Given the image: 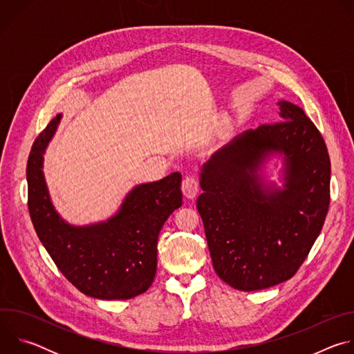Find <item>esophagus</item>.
Instances as JSON below:
<instances>
[{
  "label": "esophagus",
  "instance_id": "1",
  "mask_svg": "<svg viewBox=\"0 0 354 354\" xmlns=\"http://www.w3.org/2000/svg\"><path fill=\"white\" fill-rule=\"evenodd\" d=\"M182 192L185 197L187 198H194L196 194L198 193V182L194 176H186L182 182Z\"/></svg>",
  "mask_w": 354,
  "mask_h": 354
}]
</instances>
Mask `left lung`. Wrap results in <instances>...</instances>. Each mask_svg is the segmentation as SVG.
<instances>
[{"mask_svg": "<svg viewBox=\"0 0 354 354\" xmlns=\"http://www.w3.org/2000/svg\"><path fill=\"white\" fill-rule=\"evenodd\" d=\"M273 124L234 137L200 168L197 210L216 273L241 291L291 279L321 234L329 209L325 141L299 106L279 100ZM283 161V185L264 179L268 160Z\"/></svg>", "mask_w": 354, "mask_h": 354, "instance_id": "left-lung-1", "label": "left lung"}]
</instances>
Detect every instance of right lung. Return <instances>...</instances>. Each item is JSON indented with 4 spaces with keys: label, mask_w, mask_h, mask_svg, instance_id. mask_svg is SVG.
Returning <instances> with one entry per match:
<instances>
[{
    "label": "right lung",
    "mask_w": 354,
    "mask_h": 354,
    "mask_svg": "<svg viewBox=\"0 0 354 354\" xmlns=\"http://www.w3.org/2000/svg\"><path fill=\"white\" fill-rule=\"evenodd\" d=\"M59 113L35 140L26 168L28 206L36 234L59 270L85 295L129 299L148 290L157 272V243L167 218L182 206V175L134 186L116 214L89 225L56 212L43 174V154Z\"/></svg>",
    "instance_id": "1"
}]
</instances>
